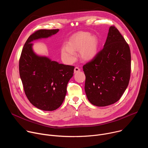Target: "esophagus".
<instances>
[{"instance_id": "34e87169", "label": "esophagus", "mask_w": 148, "mask_h": 148, "mask_svg": "<svg viewBox=\"0 0 148 148\" xmlns=\"http://www.w3.org/2000/svg\"><path fill=\"white\" fill-rule=\"evenodd\" d=\"M79 71H80V69H79L78 67H75V69H74V73H78Z\"/></svg>"}]
</instances>
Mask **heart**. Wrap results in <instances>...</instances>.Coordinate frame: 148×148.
<instances>
[{"label":"heart","instance_id":"obj_1","mask_svg":"<svg viewBox=\"0 0 148 148\" xmlns=\"http://www.w3.org/2000/svg\"><path fill=\"white\" fill-rule=\"evenodd\" d=\"M99 40L95 36L88 32H81L73 36L61 50L62 60L71 64L76 60L75 52L79 51V56L84 61H90L97 55Z\"/></svg>","mask_w":148,"mask_h":148}]
</instances>
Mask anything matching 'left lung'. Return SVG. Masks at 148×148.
Listing matches in <instances>:
<instances>
[{"label": "left lung", "mask_w": 148, "mask_h": 148, "mask_svg": "<svg viewBox=\"0 0 148 148\" xmlns=\"http://www.w3.org/2000/svg\"><path fill=\"white\" fill-rule=\"evenodd\" d=\"M131 51L114 26L109 29L103 48L82 67L88 101L97 107L117 102L127 88L131 74Z\"/></svg>", "instance_id": "1"}]
</instances>
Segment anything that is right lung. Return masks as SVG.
Listing matches in <instances>:
<instances>
[{
    "instance_id": "1",
    "label": "right lung",
    "mask_w": 148,
    "mask_h": 148,
    "mask_svg": "<svg viewBox=\"0 0 148 148\" xmlns=\"http://www.w3.org/2000/svg\"><path fill=\"white\" fill-rule=\"evenodd\" d=\"M58 31L43 29L32 34L24 45L19 60V73L25 94L33 105L43 111H54L61 106L74 67L36 54L32 43L50 37Z\"/></svg>"
}]
</instances>
